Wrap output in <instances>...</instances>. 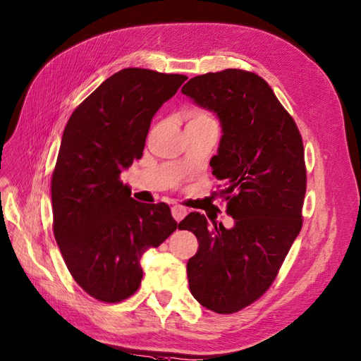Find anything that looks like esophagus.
Listing matches in <instances>:
<instances>
[{
  "instance_id": "34e87169",
  "label": "esophagus",
  "mask_w": 361,
  "mask_h": 361,
  "mask_svg": "<svg viewBox=\"0 0 361 361\" xmlns=\"http://www.w3.org/2000/svg\"><path fill=\"white\" fill-rule=\"evenodd\" d=\"M172 216H173V219L175 221H180L188 215V210H186V207H183V206H172Z\"/></svg>"
}]
</instances>
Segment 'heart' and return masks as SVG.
<instances>
[{
    "label": "heart",
    "instance_id": "heart-1",
    "mask_svg": "<svg viewBox=\"0 0 361 361\" xmlns=\"http://www.w3.org/2000/svg\"><path fill=\"white\" fill-rule=\"evenodd\" d=\"M188 123H214V120H212L204 113H192L189 116V122Z\"/></svg>",
    "mask_w": 361,
    "mask_h": 361
}]
</instances>
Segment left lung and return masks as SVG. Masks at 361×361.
I'll return each instance as SVG.
<instances>
[{
    "label": "left lung",
    "mask_w": 361,
    "mask_h": 361,
    "mask_svg": "<svg viewBox=\"0 0 361 361\" xmlns=\"http://www.w3.org/2000/svg\"><path fill=\"white\" fill-rule=\"evenodd\" d=\"M218 116L223 137L210 161L232 228L198 212L181 230L198 239L188 262L189 288L202 307L232 314L270 288L302 228L307 168L302 135L271 87L256 73L227 68L192 78L181 88ZM219 188V186H218Z\"/></svg>",
    "instance_id": "8db88e82"
}]
</instances>
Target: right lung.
I'll list each match as a JSON object with an SVG mask.
<instances>
[{"instance_id": "add662e5", "label": "right lung", "mask_w": 361, "mask_h": 361, "mask_svg": "<svg viewBox=\"0 0 361 361\" xmlns=\"http://www.w3.org/2000/svg\"><path fill=\"white\" fill-rule=\"evenodd\" d=\"M188 78L123 68L73 111L51 175L53 233L73 279L91 298L122 302L138 290L146 248L177 226L164 202L131 198L120 173L142 159L151 120Z\"/></svg>"}]
</instances>
